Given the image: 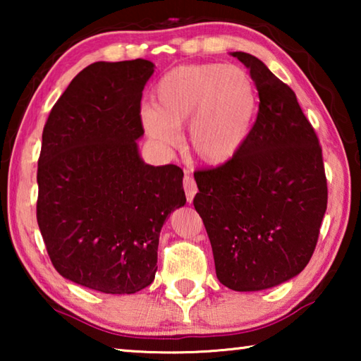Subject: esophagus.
I'll return each instance as SVG.
<instances>
[{
    "mask_svg": "<svg viewBox=\"0 0 361 361\" xmlns=\"http://www.w3.org/2000/svg\"><path fill=\"white\" fill-rule=\"evenodd\" d=\"M183 188H185V192H186V200L191 204L195 192H197V185H195L192 176L185 175V178H183Z\"/></svg>",
    "mask_w": 361,
    "mask_h": 361,
    "instance_id": "34e87169",
    "label": "esophagus"
}]
</instances>
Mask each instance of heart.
Returning <instances> with one entry per match:
<instances>
[{
  "label": "heart",
  "mask_w": 361,
  "mask_h": 361,
  "mask_svg": "<svg viewBox=\"0 0 361 361\" xmlns=\"http://www.w3.org/2000/svg\"><path fill=\"white\" fill-rule=\"evenodd\" d=\"M258 99L248 73L237 65H183L161 78L154 106L142 121L148 135L162 146L180 143L189 125V148L205 166H221L239 154L252 133Z\"/></svg>",
  "instance_id": "b5f03b06"
}]
</instances>
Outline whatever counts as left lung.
Masks as SVG:
<instances>
[{
	"label": "left lung",
	"mask_w": 361,
	"mask_h": 361,
	"mask_svg": "<svg viewBox=\"0 0 361 361\" xmlns=\"http://www.w3.org/2000/svg\"><path fill=\"white\" fill-rule=\"evenodd\" d=\"M259 109L247 143L229 162L195 170L216 277L235 291H259L298 276L312 258L328 204L322 146L296 95L247 52Z\"/></svg>",
	"instance_id": "1"
}]
</instances>
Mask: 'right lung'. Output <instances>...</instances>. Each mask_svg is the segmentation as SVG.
Masks as SVG:
<instances>
[{
	"label": "right lung",
	"instance_id": "add662e5",
	"mask_svg": "<svg viewBox=\"0 0 361 361\" xmlns=\"http://www.w3.org/2000/svg\"><path fill=\"white\" fill-rule=\"evenodd\" d=\"M152 73L143 59L89 65L42 130L36 219L49 258L60 276L109 295L152 283L162 224L186 204L183 170L138 154Z\"/></svg>",
	"mask_w": 361,
	"mask_h": 361
}]
</instances>
